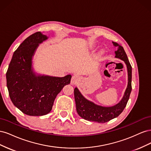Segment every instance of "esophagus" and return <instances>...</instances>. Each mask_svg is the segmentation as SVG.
<instances>
[{
	"instance_id": "34e87169",
	"label": "esophagus",
	"mask_w": 151,
	"mask_h": 151,
	"mask_svg": "<svg viewBox=\"0 0 151 151\" xmlns=\"http://www.w3.org/2000/svg\"><path fill=\"white\" fill-rule=\"evenodd\" d=\"M77 81H78V77L77 76H74L72 77V80H71V84H76Z\"/></svg>"
}]
</instances>
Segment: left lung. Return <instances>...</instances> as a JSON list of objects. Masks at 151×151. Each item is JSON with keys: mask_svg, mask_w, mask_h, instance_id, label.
Instances as JSON below:
<instances>
[{"mask_svg": "<svg viewBox=\"0 0 151 151\" xmlns=\"http://www.w3.org/2000/svg\"><path fill=\"white\" fill-rule=\"evenodd\" d=\"M118 50L115 52V57L124 61L128 71V85L121 101L115 106L105 107L94 104L86 99L77 88L74 89L76 110L84 119L98 123H105L119 116L125 108L132 91V66L123 48L117 43L113 42Z\"/></svg>", "mask_w": 151, "mask_h": 151, "instance_id": "8db88e82", "label": "left lung"}]
</instances>
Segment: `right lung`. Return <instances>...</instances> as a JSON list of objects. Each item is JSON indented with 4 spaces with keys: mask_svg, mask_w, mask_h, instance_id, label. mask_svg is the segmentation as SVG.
<instances>
[{
    "mask_svg": "<svg viewBox=\"0 0 151 151\" xmlns=\"http://www.w3.org/2000/svg\"><path fill=\"white\" fill-rule=\"evenodd\" d=\"M48 37L41 32L30 35L14 52L6 73L7 87L14 105L29 116H42L52 110L55 99L72 76L36 75L32 58L39 44Z\"/></svg>",
    "mask_w": 151,
    "mask_h": 151,
    "instance_id": "obj_1",
    "label": "right lung"
}]
</instances>
